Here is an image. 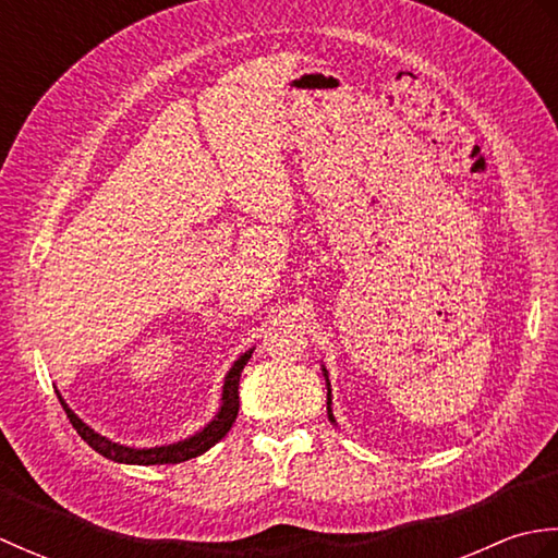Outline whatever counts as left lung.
<instances>
[{
	"instance_id": "1",
	"label": "left lung",
	"mask_w": 558,
	"mask_h": 558,
	"mask_svg": "<svg viewBox=\"0 0 558 558\" xmlns=\"http://www.w3.org/2000/svg\"><path fill=\"white\" fill-rule=\"evenodd\" d=\"M328 396H330V388H328ZM328 405H330V398H328ZM330 410V408H328ZM330 420H333V414H330Z\"/></svg>"
}]
</instances>
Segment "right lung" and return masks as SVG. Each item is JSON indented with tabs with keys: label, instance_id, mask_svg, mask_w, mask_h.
<instances>
[{
	"label": "right lung",
	"instance_id": "right-lung-1",
	"mask_svg": "<svg viewBox=\"0 0 558 558\" xmlns=\"http://www.w3.org/2000/svg\"><path fill=\"white\" fill-rule=\"evenodd\" d=\"M252 357V352H244L240 360L234 362L230 369L228 378H225L222 386V408L218 412V417L213 420L204 432H198L196 436L186 438V441L172 444V446H160V448H126L120 444H112L110 438H105L90 429L88 424H83L74 412L69 410L66 402L59 398L62 408L66 412V417L71 426L78 432V436L86 441L93 450H98L100 456L117 460V462H129V465H174V462H184L189 458H196L201 453H206L210 446H216L220 438L230 432L232 422L236 420V412H240V376L244 364Z\"/></svg>",
	"mask_w": 558,
	"mask_h": 558
}]
</instances>
